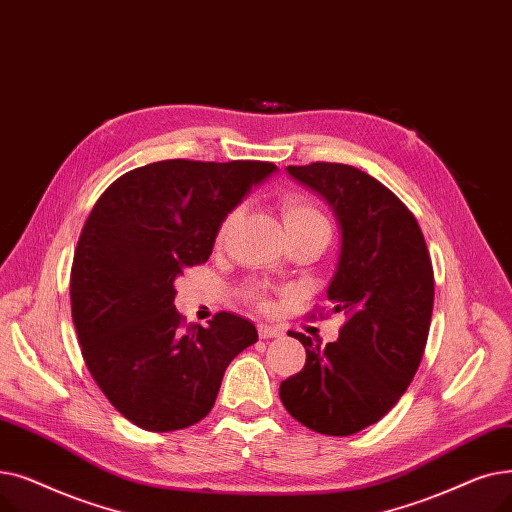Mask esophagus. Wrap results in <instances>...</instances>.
I'll list each match as a JSON object with an SVG mask.
<instances>
[{
    "label": "esophagus",
    "mask_w": 512,
    "mask_h": 512,
    "mask_svg": "<svg viewBox=\"0 0 512 512\" xmlns=\"http://www.w3.org/2000/svg\"><path fill=\"white\" fill-rule=\"evenodd\" d=\"M258 335H260V339H271V337H281L283 331L279 327H271V325H258Z\"/></svg>",
    "instance_id": "1"
}]
</instances>
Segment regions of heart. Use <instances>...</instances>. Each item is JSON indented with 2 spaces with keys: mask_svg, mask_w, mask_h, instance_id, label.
Here are the masks:
<instances>
[{
  "mask_svg": "<svg viewBox=\"0 0 512 512\" xmlns=\"http://www.w3.org/2000/svg\"><path fill=\"white\" fill-rule=\"evenodd\" d=\"M281 212H283V223H285L287 235L302 233V231H314V229H321V231L329 233L327 218L306 196H300V193H294V196L283 198ZM237 216H239L237 210H233L225 216V221L221 223V227H218V235H216L218 243H221L227 237V233L231 231V227L237 221ZM254 298H258V296H254ZM258 302H260V306L269 308V302H266L264 298H258Z\"/></svg>",
  "mask_w": 512,
  "mask_h": 512,
  "instance_id": "b5f03b06",
  "label": "heart"
}]
</instances>
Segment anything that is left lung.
I'll use <instances>...</instances> for the list:
<instances>
[{
  "label": "left lung",
  "mask_w": 512,
  "mask_h": 512,
  "mask_svg": "<svg viewBox=\"0 0 512 512\" xmlns=\"http://www.w3.org/2000/svg\"><path fill=\"white\" fill-rule=\"evenodd\" d=\"M287 173L337 218L342 246L327 298L346 325L325 348L289 333L306 364L281 381L279 396L304 427L344 437L381 421L419 369L433 312L431 258L417 218L371 175L335 162Z\"/></svg>",
  "instance_id": "obj_1"
}]
</instances>
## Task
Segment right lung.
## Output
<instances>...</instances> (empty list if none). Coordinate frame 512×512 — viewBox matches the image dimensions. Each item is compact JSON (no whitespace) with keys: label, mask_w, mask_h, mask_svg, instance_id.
Listing matches in <instances>:
<instances>
[{"label":"right lung","mask_w":512,"mask_h":512,"mask_svg":"<svg viewBox=\"0 0 512 512\" xmlns=\"http://www.w3.org/2000/svg\"><path fill=\"white\" fill-rule=\"evenodd\" d=\"M275 170L162 160L129 170L95 202L72 260V323L91 377L137 427L166 433L202 421L229 362L258 342L231 312L185 327L175 279L208 260L225 216Z\"/></svg>","instance_id":"1"}]
</instances>
